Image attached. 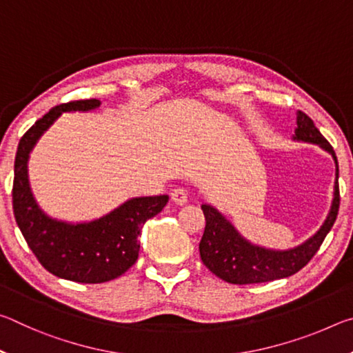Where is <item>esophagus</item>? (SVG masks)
Segmentation results:
<instances>
[{
	"instance_id": "34e87169",
	"label": "esophagus",
	"mask_w": 353,
	"mask_h": 353,
	"mask_svg": "<svg viewBox=\"0 0 353 353\" xmlns=\"http://www.w3.org/2000/svg\"><path fill=\"white\" fill-rule=\"evenodd\" d=\"M171 201L177 205H183L188 202V191L185 188H174L171 191Z\"/></svg>"
}]
</instances>
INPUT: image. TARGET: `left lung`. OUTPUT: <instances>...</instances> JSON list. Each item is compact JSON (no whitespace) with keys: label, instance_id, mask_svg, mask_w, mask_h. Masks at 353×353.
I'll return each mask as SVG.
<instances>
[{"label":"left lung","instance_id":"obj_1","mask_svg":"<svg viewBox=\"0 0 353 353\" xmlns=\"http://www.w3.org/2000/svg\"><path fill=\"white\" fill-rule=\"evenodd\" d=\"M292 140L319 145L324 151L332 154L334 165H336V174H334L336 179H334L330 212L321 229L305 243L288 250H274L249 243L246 238L238 234L230 221H227L216 208L202 204L201 208L205 216V230L199 243L201 260L214 276L223 279L224 282L248 285L271 282V280L292 276L313 259V255L318 252L322 241L336 221L339 210V168L336 154H334L332 145L314 126L313 119L301 110L297 112V128Z\"/></svg>","mask_w":353,"mask_h":353}]
</instances>
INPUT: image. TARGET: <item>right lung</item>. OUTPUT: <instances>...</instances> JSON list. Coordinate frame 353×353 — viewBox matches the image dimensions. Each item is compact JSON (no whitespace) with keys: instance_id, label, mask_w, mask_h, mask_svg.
<instances>
[{"instance_id":"right-lung-1","label":"right lung","mask_w":353,"mask_h":353,"mask_svg":"<svg viewBox=\"0 0 353 353\" xmlns=\"http://www.w3.org/2000/svg\"><path fill=\"white\" fill-rule=\"evenodd\" d=\"M99 99L56 105L21 137L15 155L12 205L28 246L46 271L79 283L109 282L139 259L141 227L163 210L168 196H145L124 202L88 223L59 221L41 210L29 187L28 160L37 141L63 112H90Z\"/></svg>"}]
</instances>
